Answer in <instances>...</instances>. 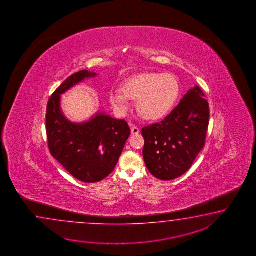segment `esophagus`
I'll return each mask as SVG.
<instances>
[{
	"label": "esophagus",
	"instance_id": "obj_1",
	"mask_svg": "<svg viewBox=\"0 0 256 256\" xmlns=\"http://www.w3.org/2000/svg\"><path fill=\"white\" fill-rule=\"evenodd\" d=\"M130 132H132V134H138L140 132V130L138 127L132 126H130Z\"/></svg>",
	"mask_w": 256,
	"mask_h": 256
}]
</instances>
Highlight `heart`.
Wrapping results in <instances>:
<instances>
[{
  "mask_svg": "<svg viewBox=\"0 0 256 256\" xmlns=\"http://www.w3.org/2000/svg\"><path fill=\"white\" fill-rule=\"evenodd\" d=\"M180 95V83L170 73H142L124 82L120 90L110 93L115 109L124 114L129 100H136L139 114L147 120H158L168 114Z\"/></svg>",
  "mask_w": 256,
  "mask_h": 256,
  "instance_id": "heart-1",
  "label": "heart"
}]
</instances>
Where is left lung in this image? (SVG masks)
<instances>
[{
    "label": "left lung",
    "mask_w": 256,
    "mask_h": 256,
    "mask_svg": "<svg viewBox=\"0 0 256 256\" xmlns=\"http://www.w3.org/2000/svg\"><path fill=\"white\" fill-rule=\"evenodd\" d=\"M204 97L200 88H191L164 120L142 129L144 163L154 178L172 180L185 174L203 149L210 122Z\"/></svg>",
    "instance_id": "obj_1"
}]
</instances>
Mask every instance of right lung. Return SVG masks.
Listing matches in <instances>:
<instances>
[{
    "instance_id": "add662e5",
    "label": "right lung",
    "mask_w": 256,
    "mask_h": 256,
    "mask_svg": "<svg viewBox=\"0 0 256 256\" xmlns=\"http://www.w3.org/2000/svg\"><path fill=\"white\" fill-rule=\"evenodd\" d=\"M97 76L82 70L68 76L50 97L46 124L52 156L76 180L95 183L114 169L130 130L124 120L98 112L84 122H72L60 107L61 95L84 80Z\"/></svg>"
}]
</instances>
